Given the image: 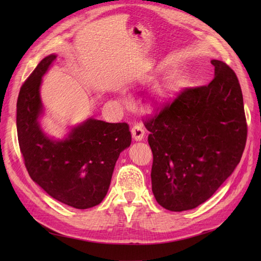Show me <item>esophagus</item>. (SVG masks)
<instances>
[{
    "instance_id": "1",
    "label": "esophagus",
    "mask_w": 261,
    "mask_h": 261,
    "mask_svg": "<svg viewBox=\"0 0 261 261\" xmlns=\"http://www.w3.org/2000/svg\"><path fill=\"white\" fill-rule=\"evenodd\" d=\"M130 132H132V136H133L134 140H136V141H141V140H143V138L145 136V130L143 128V126L138 125V124L134 125L133 127H132Z\"/></svg>"
}]
</instances>
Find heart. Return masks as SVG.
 <instances>
[{"mask_svg": "<svg viewBox=\"0 0 261 261\" xmlns=\"http://www.w3.org/2000/svg\"><path fill=\"white\" fill-rule=\"evenodd\" d=\"M120 102H121L122 105H126V103H127V102H128V98L126 97L124 93H122V96H121V98H120Z\"/></svg>", "mask_w": 261, "mask_h": 261, "instance_id": "b5f03b06", "label": "heart"}]
</instances>
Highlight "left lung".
Instances as JSON below:
<instances>
[{
  "mask_svg": "<svg viewBox=\"0 0 261 261\" xmlns=\"http://www.w3.org/2000/svg\"><path fill=\"white\" fill-rule=\"evenodd\" d=\"M208 86L181 91L145 122L152 150V193L170 211L191 210L208 200L234 172L247 137L238 77L212 60Z\"/></svg>",
  "mask_w": 261,
  "mask_h": 261,
  "instance_id": "1",
  "label": "left lung"
}]
</instances>
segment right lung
Wrapping results in <instances>:
<instances>
[{
	"instance_id": "right-lung-1",
	"label": "right lung",
	"mask_w": 261,
	"mask_h": 261,
	"mask_svg": "<svg viewBox=\"0 0 261 261\" xmlns=\"http://www.w3.org/2000/svg\"><path fill=\"white\" fill-rule=\"evenodd\" d=\"M45 57L21 86L17 99V135L25 165L36 184L52 198L76 209L97 206L106 197L120 153L132 143L126 123H107L88 117L68 126L55 138L41 126L44 106L42 77L57 60Z\"/></svg>"
}]
</instances>
